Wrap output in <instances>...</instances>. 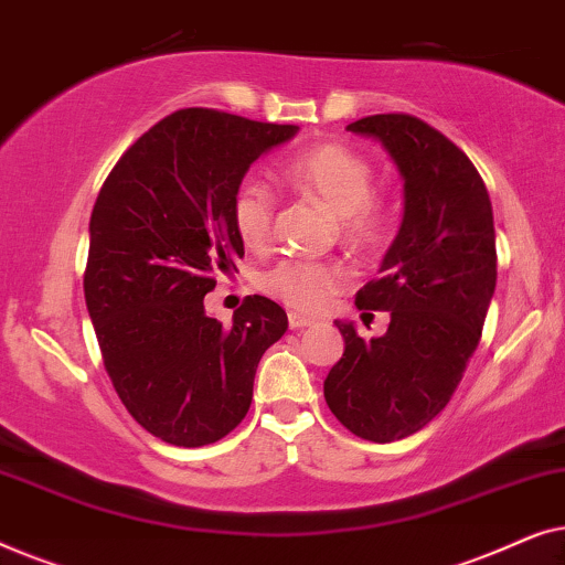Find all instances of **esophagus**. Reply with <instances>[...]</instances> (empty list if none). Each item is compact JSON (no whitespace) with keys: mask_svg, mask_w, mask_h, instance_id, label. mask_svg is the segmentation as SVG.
<instances>
[{"mask_svg":"<svg viewBox=\"0 0 565 565\" xmlns=\"http://www.w3.org/2000/svg\"><path fill=\"white\" fill-rule=\"evenodd\" d=\"M288 323H290V329H303V327H311L313 319H308V316H303V313L290 311L288 313Z\"/></svg>","mask_w":565,"mask_h":565,"instance_id":"1","label":"esophagus"}]
</instances>
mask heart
Masks as SVG:
<instances>
[{
  "mask_svg": "<svg viewBox=\"0 0 565 565\" xmlns=\"http://www.w3.org/2000/svg\"><path fill=\"white\" fill-rule=\"evenodd\" d=\"M282 180L329 205L339 231L354 246H375L388 231V205L373 192V167L344 143H321L292 157ZM231 223L252 252H265L273 242L275 198L265 182L244 180L231 198ZM350 280V269L337 259L288 257L262 275V288L296 311L316 313Z\"/></svg>",
  "mask_w": 565,
  "mask_h": 565,
  "instance_id": "obj_1",
  "label": "heart"
}]
</instances>
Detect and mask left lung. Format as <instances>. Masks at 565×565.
<instances>
[{"instance_id":"left-lung-1","label":"left lung","mask_w":565,"mask_h":565,"mask_svg":"<svg viewBox=\"0 0 565 565\" xmlns=\"http://www.w3.org/2000/svg\"><path fill=\"white\" fill-rule=\"evenodd\" d=\"M347 130L377 138L396 161L404 221L383 277L354 298L360 311H388V331L365 342L337 321L344 354L323 381V398L352 435L393 443L443 412L481 342L497 288L493 211L473 161L414 115H370Z\"/></svg>"}]
</instances>
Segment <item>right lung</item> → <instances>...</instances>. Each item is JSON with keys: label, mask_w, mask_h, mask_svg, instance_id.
Returning <instances> with one entry per match:
<instances>
[{"label": "right lung", "mask_w": 565, "mask_h": 565, "mask_svg": "<svg viewBox=\"0 0 565 565\" xmlns=\"http://www.w3.org/2000/svg\"><path fill=\"white\" fill-rule=\"evenodd\" d=\"M296 130L184 107L122 153L92 207L84 298L105 370L128 414L169 445L236 429L262 354L288 329L265 296H246L231 327L203 298L244 257L231 198L246 169Z\"/></svg>", "instance_id": "1"}]
</instances>
